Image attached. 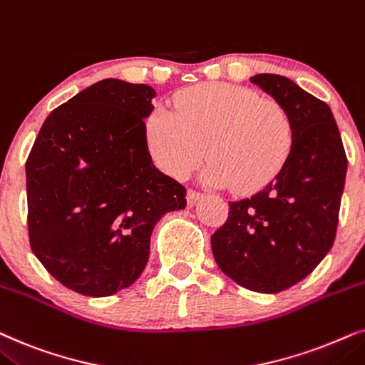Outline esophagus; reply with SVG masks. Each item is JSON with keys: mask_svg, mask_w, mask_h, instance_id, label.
<instances>
[{"mask_svg": "<svg viewBox=\"0 0 365 365\" xmlns=\"http://www.w3.org/2000/svg\"><path fill=\"white\" fill-rule=\"evenodd\" d=\"M203 197V193H200V192H197V190H188L187 192V203H188V207H193L195 205V203L200 200V198Z\"/></svg>", "mask_w": 365, "mask_h": 365, "instance_id": "34e87169", "label": "esophagus"}]
</instances>
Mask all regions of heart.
I'll return each instance as SVG.
<instances>
[{"instance_id": "obj_1", "label": "heart", "mask_w": 365, "mask_h": 365, "mask_svg": "<svg viewBox=\"0 0 365 365\" xmlns=\"http://www.w3.org/2000/svg\"><path fill=\"white\" fill-rule=\"evenodd\" d=\"M147 142L155 163L173 178H185L205 157L208 185L254 192L279 172L292 145L284 106L242 86L208 83L173 98L172 111L147 118Z\"/></svg>"}]
</instances>
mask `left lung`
<instances>
[{
    "label": "left lung",
    "mask_w": 365,
    "mask_h": 365,
    "mask_svg": "<svg viewBox=\"0 0 365 365\" xmlns=\"http://www.w3.org/2000/svg\"><path fill=\"white\" fill-rule=\"evenodd\" d=\"M287 111L292 145L279 173L249 198L228 202L212 235L217 265L242 287L277 294L305 279L337 232L347 157L332 111L289 78H250Z\"/></svg>",
    "instance_id": "1"
}]
</instances>
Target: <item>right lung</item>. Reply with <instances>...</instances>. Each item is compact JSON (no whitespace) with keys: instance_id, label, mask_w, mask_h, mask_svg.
Wrapping results in <instances>:
<instances>
[{"instance_id":"right-lung-1","label":"right lung","mask_w":365,"mask_h":365,"mask_svg":"<svg viewBox=\"0 0 365 365\" xmlns=\"http://www.w3.org/2000/svg\"><path fill=\"white\" fill-rule=\"evenodd\" d=\"M152 86L106 78L51 111L26 160L33 254L70 290L106 297L133 284L150 235L187 190L152 162Z\"/></svg>"}]
</instances>
